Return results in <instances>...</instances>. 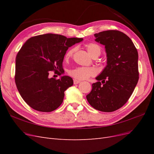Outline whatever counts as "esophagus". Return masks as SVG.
Returning <instances> with one entry per match:
<instances>
[{
    "mask_svg": "<svg viewBox=\"0 0 154 154\" xmlns=\"http://www.w3.org/2000/svg\"><path fill=\"white\" fill-rule=\"evenodd\" d=\"M73 82H74V84H75V85L78 84V83H80V81L76 80V79H74Z\"/></svg>",
    "mask_w": 154,
    "mask_h": 154,
    "instance_id": "esophagus-1",
    "label": "esophagus"
}]
</instances>
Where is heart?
Listing matches in <instances>:
<instances>
[{
    "mask_svg": "<svg viewBox=\"0 0 154 154\" xmlns=\"http://www.w3.org/2000/svg\"><path fill=\"white\" fill-rule=\"evenodd\" d=\"M86 49L91 57L96 54H100L101 48L100 46L94 43H89L85 45ZM75 49L72 48L69 49L66 53V58H69L72 55ZM96 73V70L92 67H77L69 71V74L76 80H86L90 76H94Z\"/></svg>",
    "mask_w": 154,
    "mask_h": 154,
    "instance_id": "b5f03b06",
    "label": "heart"
}]
</instances>
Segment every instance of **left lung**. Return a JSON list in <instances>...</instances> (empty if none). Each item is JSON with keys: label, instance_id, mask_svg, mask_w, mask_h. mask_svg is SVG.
<instances>
[{"label": "left lung", "instance_id": "left-lung-1", "mask_svg": "<svg viewBox=\"0 0 154 154\" xmlns=\"http://www.w3.org/2000/svg\"><path fill=\"white\" fill-rule=\"evenodd\" d=\"M94 36L96 42L105 45L106 66L86 97L94 109L110 112L127 103L137 85L138 53L131 39L121 31H105Z\"/></svg>", "mask_w": 154, "mask_h": 154}]
</instances>
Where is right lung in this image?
<instances>
[{"label": "right lung", "instance_id": "right-lung-1", "mask_svg": "<svg viewBox=\"0 0 154 154\" xmlns=\"http://www.w3.org/2000/svg\"><path fill=\"white\" fill-rule=\"evenodd\" d=\"M82 40L48 33L31 37L22 45L16 57L15 80L21 97L31 108L49 112L62 103L72 79L63 76L56 80L49 74L51 71H63L66 51Z\"/></svg>", "mask_w": 154, "mask_h": 154}]
</instances>
